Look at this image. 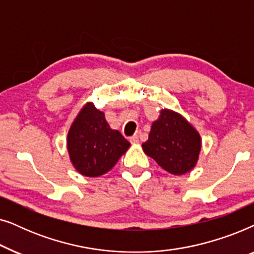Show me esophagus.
Here are the masks:
<instances>
[{"instance_id": "1", "label": "esophagus", "mask_w": 254, "mask_h": 254, "mask_svg": "<svg viewBox=\"0 0 254 254\" xmlns=\"http://www.w3.org/2000/svg\"><path fill=\"white\" fill-rule=\"evenodd\" d=\"M129 141L131 142V143H134V144L138 143V142H140V137H138V134L133 135V136H131V137L129 138Z\"/></svg>"}]
</instances>
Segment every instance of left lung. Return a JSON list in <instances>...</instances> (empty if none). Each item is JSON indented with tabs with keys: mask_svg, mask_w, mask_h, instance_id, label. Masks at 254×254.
<instances>
[{
	"mask_svg": "<svg viewBox=\"0 0 254 254\" xmlns=\"http://www.w3.org/2000/svg\"><path fill=\"white\" fill-rule=\"evenodd\" d=\"M143 151L175 176L185 175L195 166L201 150V137L195 128L179 113L162 110L151 125Z\"/></svg>",
	"mask_w": 254,
	"mask_h": 254,
	"instance_id": "left-lung-1",
	"label": "left lung"
}]
</instances>
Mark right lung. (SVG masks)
Listing matches in <instances>:
<instances>
[{
    "mask_svg": "<svg viewBox=\"0 0 254 254\" xmlns=\"http://www.w3.org/2000/svg\"><path fill=\"white\" fill-rule=\"evenodd\" d=\"M130 143L112 129L105 114L92 103L79 111L68 131L67 149L74 168L85 177H99L109 172Z\"/></svg>",
    "mask_w": 254,
    "mask_h": 254,
    "instance_id": "1",
    "label": "right lung"
}]
</instances>
